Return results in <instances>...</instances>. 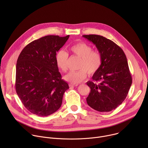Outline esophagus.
I'll return each mask as SVG.
<instances>
[{
    "label": "esophagus",
    "instance_id": "obj_1",
    "mask_svg": "<svg viewBox=\"0 0 148 148\" xmlns=\"http://www.w3.org/2000/svg\"><path fill=\"white\" fill-rule=\"evenodd\" d=\"M78 84H73V83L69 84L70 87H77V86H78Z\"/></svg>",
    "mask_w": 148,
    "mask_h": 148
}]
</instances>
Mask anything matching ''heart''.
<instances>
[{"label": "heart", "instance_id": "obj_1", "mask_svg": "<svg viewBox=\"0 0 148 148\" xmlns=\"http://www.w3.org/2000/svg\"><path fill=\"white\" fill-rule=\"evenodd\" d=\"M71 51L75 56L81 58L78 71L69 72L64 79L70 82L77 84L84 79L87 75L96 73L102 64V56L97 50H92V47L87 43L80 42L70 47ZM69 54L64 50L59 51L56 57V64L58 67L63 72H66L68 69Z\"/></svg>", "mask_w": 148, "mask_h": 148}]
</instances>
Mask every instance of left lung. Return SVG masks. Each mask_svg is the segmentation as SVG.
<instances>
[{"mask_svg":"<svg viewBox=\"0 0 148 148\" xmlns=\"http://www.w3.org/2000/svg\"><path fill=\"white\" fill-rule=\"evenodd\" d=\"M95 45L102 56V64L87 84L91 91L87 98L90 107L99 112H109L125 100L132 84L126 57L114 42L96 34L83 35Z\"/></svg>","mask_w":148,"mask_h":148,"instance_id":"obj_1","label":"left lung"}]
</instances>
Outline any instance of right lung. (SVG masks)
Returning a JSON list of instances; mask_svg holds the SVG:
<instances>
[{"label": "right lung", "mask_w": 148, "mask_h": 148, "mask_svg": "<svg viewBox=\"0 0 148 148\" xmlns=\"http://www.w3.org/2000/svg\"><path fill=\"white\" fill-rule=\"evenodd\" d=\"M70 36H46L34 40L20 53L16 64V92L25 108L40 116H47L61 107L69 84L61 79L56 53Z\"/></svg>", "instance_id": "right-lung-1"}]
</instances>
